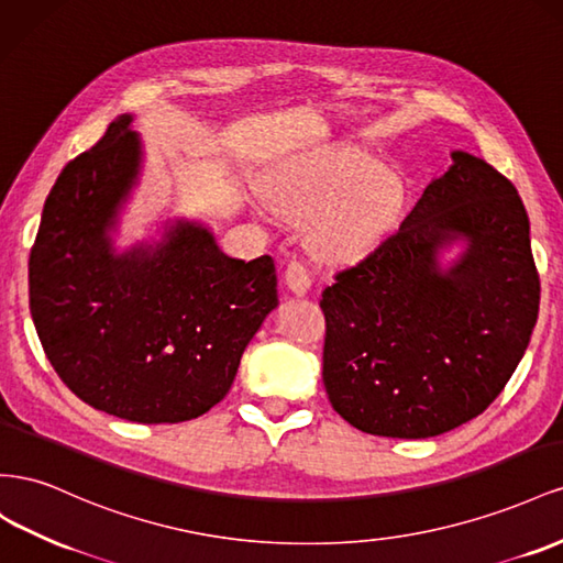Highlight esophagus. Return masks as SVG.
<instances>
[{
	"label": "esophagus",
	"instance_id": "obj_1",
	"mask_svg": "<svg viewBox=\"0 0 563 563\" xmlns=\"http://www.w3.org/2000/svg\"><path fill=\"white\" fill-rule=\"evenodd\" d=\"M285 285L290 287V290L297 295V297H303L309 292L311 287V276H309V268L303 266L301 262H290L285 268Z\"/></svg>",
	"mask_w": 563,
	"mask_h": 563
}]
</instances>
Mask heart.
<instances>
[{"instance_id":"obj_1","label":"heart","mask_w":563,"mask_h":563,"mask_svg":"<svg viewBox=\"0 0 563 563\" xmlns=\"http://www.w3.org/2000/svg\"><path fill=\"white\" fill-rule=\"evenodd\" d=\"M266 202L292 221H310L311 245L325 256H351L371 247L406 202V179L394 167H373L356 151L301 157L266 186Z\"/></svg>"}]
</instances>
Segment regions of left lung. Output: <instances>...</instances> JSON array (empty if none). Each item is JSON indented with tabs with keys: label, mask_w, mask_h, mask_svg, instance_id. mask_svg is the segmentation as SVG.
Returning <instances> with one entry per match:
<instances>
[{
	"label": "left lung",
	"mask_w": 563,
	"mask_h": 563,
	"mask_svg": "<svg viewBox=\"0 0 563 563\" xmlns=\"http://www.w3.org/2000/svg\"><path fill=\"white\" fill-rule=\"evenodd\" d=\"M468 245L451 269L441 249ZM540 276L517 188L455 151L400 229L323 290V384L349 424L429 439L484 412L531 342Z\"/></svg>",
	"instance_id": "left-lung-1"
}]
</instances>
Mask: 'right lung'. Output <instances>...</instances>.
<instances>
[{
  "mask_svg": "<svg viewBox=\"0 0 563 563\" xmlns=\"http://www.w3.org/2000/svg\"><path fill=\"white\" fill-rule=\"evenodd\" d=\"M132 115L63 167L30 250V313L63 384L96 410L139 424L205 415L278 307L268 254H223L200 223L115 254L110 229L141 169Z\"/></svg>",
  "mask_w": 563,
  "mask_h": 563,
  "instance_id": "obj_1",
  "label": "right lung"
}]
</instances>
